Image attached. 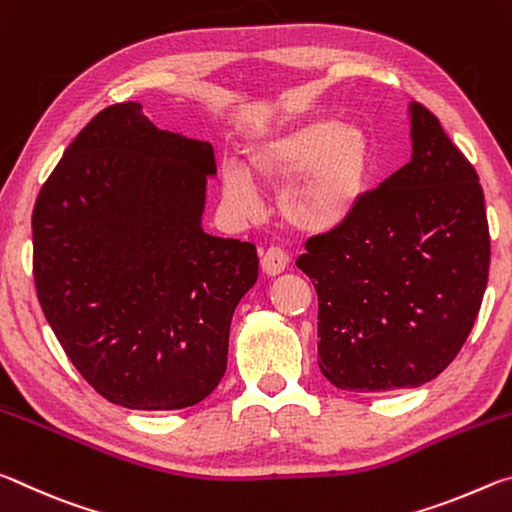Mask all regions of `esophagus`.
<instances>
[{"label": "esophagus", "instance_id": "34e87169", "mask_svg": "<svg viewBox=\"0 0 512 512\" xmlns=\"http://www.w3.org/2000/svg\"><path fill=\"white\" fill-rule=\"evenodd\" d=\"M287 264H289V255L284 253L282 248H277V246H271L262 255V271L266 275H271V277L280 275L284 268H287Z\"/></svg>", "mask_w": 512, "mask_h": 512}]
</instances>
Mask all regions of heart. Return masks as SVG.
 I'll return each mask as SVG.
<instances>
[{"label": "heart", "instance_id": "b5f03b06", "mask_svg": "<svg viewBox=\"0 0 512 512\" xmlns=\"http://www.w3.org/2000/svg\"><path fill=\"white\" fill-rule=\"evenodd\" d=\"M375 164L366 126L336 117H307L246 146V169L225 162L223 201L241 216L259 207L255 183L282 187L280 214L291 228L320 235L359 210Z\"/></svg>", "mask_w": 512, "mask_h": 512}]
</instances>
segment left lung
Instances as JSON below:
<instances>
[{"label": "left lung", "mask_w": 512, "mask_h": 512, "mask_svg": "<svg viewBox=\"0 0 512 512\" xmlns=\"http://www.w3.org/2000/svg\"><path fill=\"white\" fill-rule=\"evenodd\" d=\"M411 160L298 268L318 293V366L336 388L384 393L438 377L472 332L488 284L479 176L436 115L411 101Z\"/></svg>", "instance_id": "obj_1"}]
</instances>
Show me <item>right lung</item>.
<instances>
[{"instance_id": "add662e5", "label": "right lung", "mask_w": 512, "mask_h": 512, "mask_svg": "<svg viewBox=\"0 0 512 512\" xmlns=\"http://www.w3.org/2000/svg\"><path fill=\"white\" fill-rule=\"evenodd\" d=\"M210 142L160 131L135 101L101 110L33 207L40 307L69 361L108 402L176 411L228 366L232 314L257 250L203 230Z\"/></svg>"}]
</instances>
